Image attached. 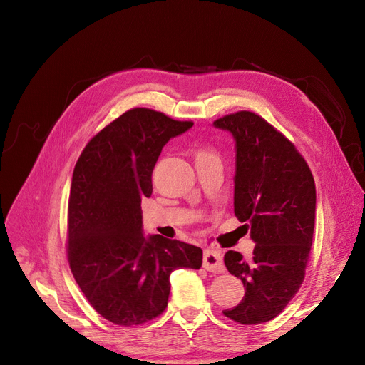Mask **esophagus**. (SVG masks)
I'll use <instances>...</instances> for the list:
<instances>
[{
  "label": "esophagus",
  "mask_w": 365,
  "mask_h": 365,
  "mask_svg": "<svg viewBox=\"0 0 365 365\" xmlns=\"http://www.w3.org/2000/svg\"><path fill=\"white\" fill-rule=\"evenodd\" d=\"M202 266L205 267L208 272H223L225 264H223L220 252L205 250L204 252V259H202Z\"/></svg>",
  "instance_id": "1"
}]
</instances>
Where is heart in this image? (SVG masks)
I'll list each match as a JSON object with an SVG mask.
<instances>
[{"label": "heart", "mask_w": 365, "mask_h": 365, "mask_svg": "<svg viewBox=\"0 0 365 365\" xmlns=\"http://www.w3.org/2000/svg\"><path fill=\"white\" fill-rule=\"evenodd\" d=\"M210 157H215V155H212V152H205V150H202V152L200 153V158H210Z\"/></svg>", "instance_id": "heart-1"}]
</instances>
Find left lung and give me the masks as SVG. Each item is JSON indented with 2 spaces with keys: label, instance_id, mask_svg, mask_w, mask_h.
<instances>
[{
  "label": "left lung",
  "instance_id": "obj_1",
  "mask_svg": "<svg viewBox=\"0 0 365 365\" xmlns=\"http://www.w3.org/2000/svg\"><path fill=\"white\" fill-rule=\"evenodd\" d=\"M213 125L234 138V212L256 244L252 259L234 250L225 255L245 294L223 315L262 324L281 314L303 282L314 237L315 182L294 145L259 115L241 110Z\"/></svg>",
  "mask_w": 365,
  "mask_h": 365
}]
</instances>
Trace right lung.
<instances>
[{"label": "right lung", "mask_w": 365, "mask_h": 365, "mask_svg": "<svg viewBox=\"0 0 365 365\" xmlns=\"http://www.w3.org/2000/svg\"><path fill=\"white\" fill-rule=\"evenodd\" d=\"M192 123L136 108L88 142L75 164L68 205V260L90 304L118 325H139L167 306L173 271L200 269L202 250L145 235L140 202L165 143Z\"/></svg>", "instance_id": "right-lung-1"}]
</instances>
